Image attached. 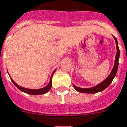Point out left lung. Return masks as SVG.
Here are the masks:
<instances>
[{"instance_id": "1", "label": "left lung", "mask_w": 127, "mask_h": 127, "mask_svg": "<svg viewBox=\"0 0 127 127\" xmlns=\"http://www.w3.org/2000/svg\"><path fill=\"white\" fill-rule=\"evenodd\" d=\"M114 39L116 42V45H117V54H116V57H115V61H114V65L113 69L110 72L109 76H108V78L104 80L103 82H102L100 84H99L96 86L92 88H79L75 85L74 86V88L75 89L79 92H82V93H86V94H94V93H97V92H101L110 85L111 82L113 80V79L116 76V74L117 72V69H118V66H119V56H120V50H119V45H118V41H117V38L114 37Z\"/></svg>"}]
</instances>
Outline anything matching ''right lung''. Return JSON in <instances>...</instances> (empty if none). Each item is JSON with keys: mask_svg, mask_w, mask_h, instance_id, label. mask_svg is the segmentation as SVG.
Masks as SVG:
<instances>
[{"mask_svg": "<svg viewBox=\"0 0 127 127\" xmlns=\"http://www.w3.org/2000/svg\"><path fill=\"white\" fill-rule=\"evenodd\" d=\"M56 69H55L54 71H53V73L51 74V78H50V81H49V84H47V85L45 86V87L43 88H40V89H29V88H23L21 87V86H19L17 84L13 81V80L12 78H10V80H12L13 83L14 84V85L16 86L17 88H18L19 89L22 91V92H25V93H27V94H31V95H39V94H44L47 92H48L49 91V90L51 89V86H52V82H51V80H52V76H53V74L55 73V71H56Z\"/></svg>", "mask_w": 127, "mask_h": 127, "instance_id": "add662e5", "label": "right lung"}]
</instances>
